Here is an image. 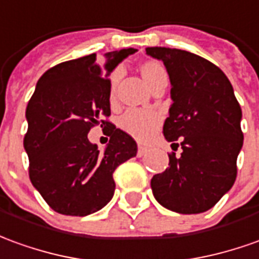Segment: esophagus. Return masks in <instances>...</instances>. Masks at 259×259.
I'll return each mask as SVG.
<instances>
[{
	"mask_svg": "<svg viewBox=\"0 0 259 259\" xmlns=\"http://www.w3.org/2000/svg\"><path fill=\"white\" fill-rule=\"evenodd\" d=\"M147 154V148L143 147V146H139V150H137V157H143V155Z\"/></svg>",
	"mask_w": 259,
	"mask_h": 259,
	"instance_id": "obj_1",
	"label": "esophagus"
}]
</instances>
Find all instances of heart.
<instances>
[{
	"label": "heart",
	"instance_id": "b5f03b06",
	"mask_svg": "<svg viewBox=\"0 0 259 259\" xmlns=\"http://www.w3.org/2000/svg\"><path fill=\"white\" fill-rule=\"evenodd\" d=\"M139 71L142 74L144 81L147 82L150 88L155 90L161 82L167 81V71L160 61L146 60L139 66ZM120 79V71H115L111 75L109 82V104L115 106L117 102L116 90L117 82ZM161 115L155 111H146V109H129L119 117V127L123 130L126 135L132 136L139 142H147L155 132L160 129Z\"/></svg>",
	"mask_w": 259,
	"mask_h": 259
}]
</instances>
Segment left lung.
<instances>
[{"instance_id": "1", "label": "left lung", "mask_w": 259, "mask_h": 259, "mask_svg": "<svg viewBox=\"0 0 259 259\" xmlns=\"http://www.w3.org/2000/svg\"><path fill=\"white\" fill-rule=\"evenodd\" d=\"M146 52L167 68L174 102L162 132L182 148L180 157L168 154L167 169L153 177V195L177 213L209 210L236 181L244 139L240 104L226 74L209 60L180 49Z\"/></svg>"}]
</instances>
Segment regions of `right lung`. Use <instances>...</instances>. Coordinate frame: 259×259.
I'll list each match as a JSON object with an SVG mask.
<instances>
[{"label": "right lung", "instance_id": "1", "mask_svg": "<svg viewBox=\"0 0 259 259\" xmlns=\"http://www.w3.org/2000/svg\"><path fill=\"white\" fill-rule=\"evenodd\" d=\"M135 52H112L104 63L95 53L64 61L36 84L26 106L23 147L32 185L57 213L87 216L102 209L115 192V169L137 154L133 137L108 120V75ZM98 124L111 137L104 153L86 136Z\"/></svg>", "mask_w": 259, "mask_h": 259}]
</instances>
